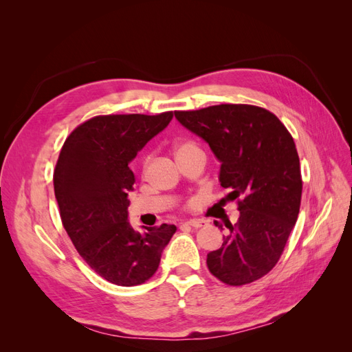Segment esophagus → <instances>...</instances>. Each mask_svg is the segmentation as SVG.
<instances>
[{
    "label": "esophagus",
    "mask_w": 352,
    "mask_h": 352,
    "mask_svg": "<svg viewBox=\"0 0 352 352\" xmlns=\"http://www.w3.org/2000/svg\"><path fill=\"white\" fill-rule=\"evenodd\" d=\"M186 225L190 226V228H194V229H199L202 226H207V221L206 220H199V219H192V220L186 221Z\"/></svg>",
    "instance_id": "obj_1"
}]
</instances>
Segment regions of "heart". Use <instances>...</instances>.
Returning a JSON list of instances; mask_svg holds the SVG:
<instances>
[{"label": "heart", "instance_id": "obj_1", "mask_svg": "<svg viewBox=\"0 0 352 352\" xmlns=\"http://www.w3.org/2000/svg\"><path fill=\"white\" fill-rule=\"evenodd\" d=\"M195 151H201V148L194 141H182L176 145V157L182 155V154H188V153H195ZM150 160H151V157H146L144 160V168H146L148 164H150Z\"/></svg>", "mask_w": 352, "mask_h": 352}]
</instances>
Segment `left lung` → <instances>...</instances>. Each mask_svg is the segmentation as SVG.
Listing matches in <instances>:
<instances>
[{
  "label": "left lung",
  "mask_w": 352,
  "mask_h": 352,
  "mask_svg": "<svg viewBox=\"0 0 352 352\" xmlns=\"http://www.w3.org/2000/svg\"><path fill=\"white\" fill-rule=\"evenodd\" d=\"M175 116L208 142L221 163L220 185L239 210L238 223H225L221 247L207 254L208 270L230 286L258 280L279 261L300 212L302 179L292 135L273 113L250 104Z\"/></svg>",
  "instance_id": "8db88e82"
}]
</instances>
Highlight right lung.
Returning <instances> with one entry per match:
<instances>
[{
	"label": "right lung",
	"mask_w": 352,
	"mask_h": 352,
	"mask_svg": "<svg viewBox=\"0 0 352 352\" xmlns=\"http://www.w3.org/2000/svg\"><path fill=\"white\" fill-rule=\"evenodd\" d=\"M173 119V111L97 116L65 141L54 194L63 226L89 267L107 282L136 286L157 272L175 225L136 232L127 220L135 175L129 163Z\"/></svg>",
	"instance_id": "add662e5"
}]
</instances>
